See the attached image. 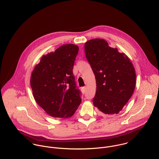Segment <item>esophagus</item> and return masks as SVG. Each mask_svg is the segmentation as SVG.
Segmentation results:
<instances>
[{
	"label": "esophagus",
	"instance_id": "esophagus-1",
	"mask_svg": "<svg viewBox=\"0 0 159 159\" xmlns=\"http://www.w3.org/2000/svg\"><path fill=\"white\" fill-rule=\"evenodd\" d=\"M86 89H87L86 87H83V88H81V91H82V92H83V93H85V92H86Z\"/></svg>",
	"mask_w": 159,
	"mask_h": 159
}]
</instances>
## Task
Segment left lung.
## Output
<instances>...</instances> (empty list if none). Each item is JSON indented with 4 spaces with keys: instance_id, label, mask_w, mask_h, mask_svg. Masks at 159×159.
<instances>
[{
    "instance_id": "obj_1",
    "label": "left lung",
    "mask_w": 159,
    "mask_h": 159,
    "mask_svg": "<svg viewBox=\"0 0 159 159\" xmlns=\"http://www.w3.org/2000/svg\"><path fill=\"white\" fill-rule=\"evenodd\" d=\"M85 55L95 75L97 90L93 104L107 114H117L132 97L136 73L129 58L103 39L86 42Z\"/></svg>"
}]
</instances>
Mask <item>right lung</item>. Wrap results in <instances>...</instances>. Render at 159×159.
<instances>
[{
	"label": "right lung",
	"mask_w": 159,
	"mask_h": 159,
	"mask_svg": "<svg viewBox=\"0 0 159 159\" xmlns=\"http://www.w3.org/2000/svg\"><path fill=\"white\" fill-rule=\"evenodd\" d=\"M79 48L67 44L42 57L32 73L30 86L36 102L49 115L73 116L81 102L73 68Z\"/></svg>",
	"instance_id": "right-lung-1"
}]
</instances>
